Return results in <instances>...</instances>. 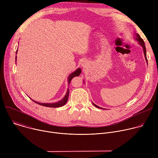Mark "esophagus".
I'll use <instances>...</instances> for the list:
<instances>
[{
  "mask_svg": "<svg viewBox=\"0 0 158 158\" xmlns=\"http://www.w3.org/2000/svg\"><path fill=\"white\" fill-rule=\"evenodd\" d=\"M81 65H82V66L85 67L87 65V62L85 60H82L81 62Z\"/></svg>",
  "mask_w": 158,
  "mask_h": 158,
  "instance_id": "obj_1",
  "label": "esophagus"
}]
</instances>
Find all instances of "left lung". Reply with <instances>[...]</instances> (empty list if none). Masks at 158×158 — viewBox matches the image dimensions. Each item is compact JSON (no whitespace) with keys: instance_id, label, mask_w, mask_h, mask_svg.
<instances>
[{"instance_id":"8db88e82","label":"left lung","mask_w":158,"mask_h":158,"mask_svg":"<svg viewBox=\"0 0 158 158\" xmlns=\"http://www.w3.org/2000/svg\"><path fill=\"white\" fill-rule=\"evenodd\" d=\"M136 40H137V41L138 42V43H139V45H141V46H142V48H143V51H144V56H145V59H146V62H147V63H148V60H147V57H146V46H145V44H144V40H143V39L140 37V35L138 34H136ZM93 105L95 106V107H98V108H99V109H103V108H102V107H99L98 106H97V105H96L94 103H93Z\"/></svg>"}]
</instances>
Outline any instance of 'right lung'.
<instances>
[{"label":"right lung","mask_w":158,"mask_h":158,"mask_svg":"<svg viewBox=\"0 0 158 158\" xmlns=\"http://www.w3.org/2000/svg\"><path fill=\"white\" fill-rule=\"evenodd\" d=\"M17 50L16 51V54H17ZM16 59H17V56H15V62H16ZM81 73V69L80 68H78L77 69H76L74 73H71L69 76H68V84H70L71 80L73 79V77H74L75 76H79ZM69 89H67V93L65 95V96L62 99H61L60 101L57 102H54V103H41V102H36L34 100H32L31 99L32 101H33L34 102H36L37 104L45 106V107H61L63 106L65 104V103L67 102V100H68V98H69Z\"/></svg>","instance_id":"right-lung-1"}]
</instances>
